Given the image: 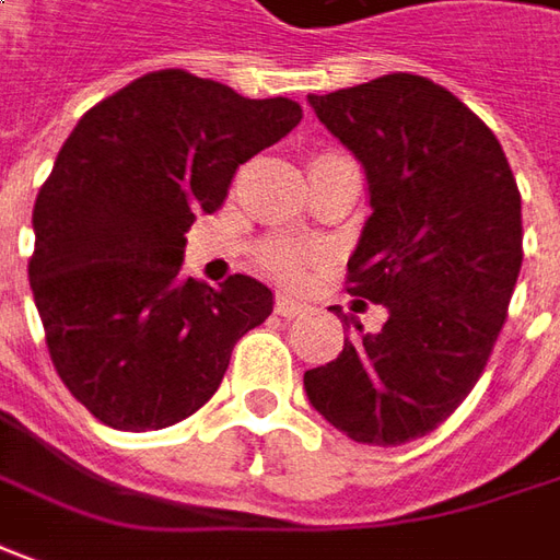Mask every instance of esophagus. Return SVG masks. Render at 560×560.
<instances>
[{
	"label": "esophagus",
	"mask_w": 560,
	"mask_h": 560,
	"mask_svg": "<svg viewBox=\"0 0 560 560\" xmlns=\"http://www.w3.org/2000/svg\"><path fill=\"white\" fill-rule=\"evenodd\" d=\"M273 311H277L280 317L292 319V317H302L307 307H304L299 299H292V295H280V299H277V304H273Z\"/></svg>",
	"instance_id": "obj_1"
}]
</instances>
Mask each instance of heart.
<instances>
[{
  "label": "heart",
  "mask_w": 560,
  "mask_h": 560,
  "mask_svg": "<svg viewBox=\"0 0 560 560\" xmlns=\"http://www.w3.org/2000/svg\"><path fill=\"white\" fill-rule=\"evenodd\" d=\"M265 265H268V271L277 273L280 280H295L299 271H302V256H299L295 249H271V253L265 256Z\"/></svg>",
  "instance_id": "obj_1"
}]
</instances>
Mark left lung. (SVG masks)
I'll return each instance as SVG.
<instances>
[{
	"label": "left lung",
	"mask_w": 560,
	"mask_h": 560,
	"mask_svg": "<svg viewBox=\"0 0 560 560\" xmlns=\"http://www.w3.org/2000/svg\"><path fill=\"white\" fill-rule=\"evenodd\" d=\"M307 103L365 173L347 292L387 323L350 317L360 338L304 372V393L347 439L393 448L433 433L485 372L522 271V195L485 121L430 79L393 72Z\"/></svg>",
	"instance_id": "1"
}]
</instances>
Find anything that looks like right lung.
I'll list each match as a JSON object with an SVG mask.
<instances>
[{
  "label": "right lung",
  "mask_w": 560,
  "mask_h": 560,
  "mask_svg": "<svg viewBox=\"0 0 560 560\" xmlns=\"http://www.w3.org/2000/svg\"><path fill=\"white\" fill-rule=\"evenodd\" d=\"M299 121L287 96L249 100L161 69L69 133L33 210L30 287L57 375L106 427L145 433L195 415L234 345L271 317L273 292L256 277L219 289L183 277L185 231Z\"/></svg>",
  "instance_id": "obj_1"
}]
</instances>
